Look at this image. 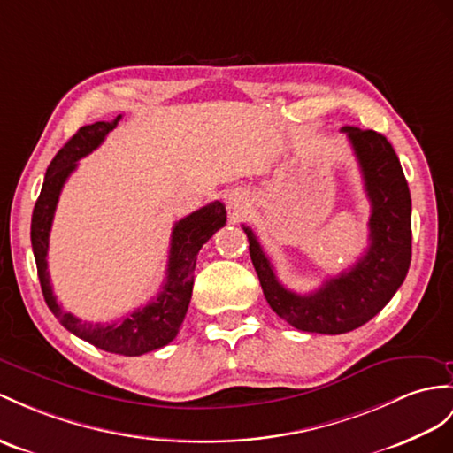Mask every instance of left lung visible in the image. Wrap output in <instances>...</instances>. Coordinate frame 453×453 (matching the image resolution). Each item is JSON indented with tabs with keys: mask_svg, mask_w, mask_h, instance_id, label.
I'll use <instances>...</instances> for the list:
<instances>
[{
	"mask_svg": "<svg viewBox=\"0 0 453 453\" xmlns=\"http://www.w3.org/2000/svg\"><path fill=\"white\" fill-rule=\"evenodd\" d=\"M371 202L369 248L349 271L311 294H296L277 279L251 228L250 257L271 310L297 330L344 334L359 328L392 300L411 263V196L392 143L374 130L344 127Z\"/></svg>",
	"mask_w": 453,
	"mask_h": 453,
	"instance_id": "1",
	"label": "left lung"
}]
</instances>
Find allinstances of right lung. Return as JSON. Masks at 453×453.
I'll return each mask as SVG.
<instances>
[{
  "instance_id": "obj_1",
  "label": "right lung",
  "mask_w": 453,
  "mask_h": 453,
  "mask_svg": "<svg viewBox=\"0 0 453 453\" xmlns=\"http://www.w3.org/2000/svg\"><path fill=\"white\" fill-rule=\"evenodd\" d=\"M119 120L120 115L113 123L99 120V123L82 127L58 151V156L53 157L46 171L40 197L35 205V211H32L30 240L43 300H46L51 313L59 319V323L71 330L74 336L90 342L99 349L132 357L167 346L179 334V328L190 305L197 253L220 226H225L226 211L220 202H211L188 217L180 219L173 226L167 279H165L163 290L157 294L156 300L127 315L123 321L88 323L73 313L63 311V307L55 300L51 290L46 259L55 207H58L63 184L67 182L71 173L79 165L76 161L92 153L105 140L109 132L117 127Z\"/></svg>"
}]
</instances>
